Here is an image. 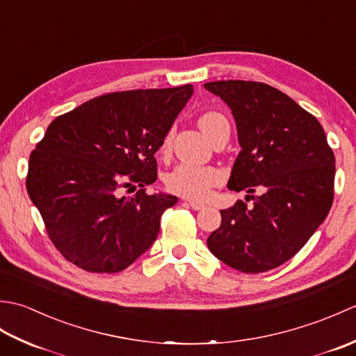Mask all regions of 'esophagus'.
<instances>
[{
  "label": "esophagus",
  "mask_w": 356,
  "mask_h": 356,
  "mask_svg": "<svg viewBox=\"0 0 356 356\" xmlns=\"http://www.w3.org/2000/svg\"><path fill=\"white\" fill-rule=\"evenodd\" d=\"M188 205H190L194 211H200V209L205 208V205H203V203H200V202H194V200H190V202H188Z\"/></svg>",
  "instance_id": "esophagus-1"
}]
</instances>
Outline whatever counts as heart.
Wrapping results in <instances>:
<instances>
[{"mask_svg": "<svg viewBox=\"0 0 356 356\" xmlns=\"http://www.w3.org/2000/svg\"><path fill=\"white\" fill-rule=\"evenodd\" d=\"M225 116L217 111H207L199 118V127L208 138L214 128L223 122ZM171 142L168 134L162 142V149H166ZM223 180V172L216 166H200L191 163H180L165 179L166 188L174 194L182 197L202 200L211 193L213 188L218 186Z\"/></svg>", "mask_w": 356, "mask_h": 356, "instance_id": "obj_1", "label": "heart"}]
</instances>
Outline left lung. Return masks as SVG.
Returning a JSON list of instances; mask_svg holds the SVG:
<instances>
[{
    "mask_svg": "<svg viewBox=\"0 0 356 356\" xmlns=\"http://www.w3.org/2000/svg\"><path fill=\"white\" fill-rule=\"evenodd\" d=\"M236 119L241 151L229 190L255 193L222 209V225L208 237L218 260L245 274L291 260L329 214L335 156L321 124L289 96L263 82H207ZM249 197V195H248ZM249 202V199H246Z\"/></svg>",
    "mask_w": 356,
    "mask_h": 356,
    "instance_id": "8db88e82",
    "label": "left lung"
}]
</instances>
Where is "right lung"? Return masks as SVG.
I'll return each mask as SVG.
<instances>
[{"instance_id":"obj_1","label":"right lung","mask_w":356,"mask_h":356,"mask_svg":"<svg viewBox=\"0 0 356 356\" xmlns=\"http://www.w3.org/2000/svg\"><path fill=\"white\" fill-rule=\"evenodd\" d=\"M193 95V86L93 97L49 125L29 157L26 186L49 238L88 272L124 270L153 245L177 197L147 193L154 153ZM141 190L133 198L124 187Z\"/></svg>"}]
</instances>
